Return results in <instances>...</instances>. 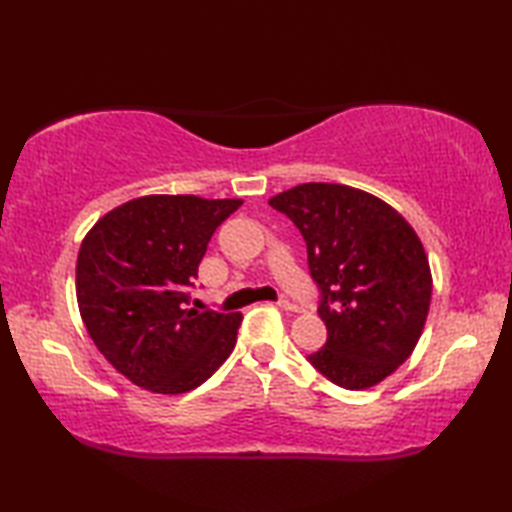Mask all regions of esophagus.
<instances>
[{"instance_id": "34e87169", "label": "esophagus", "mask_w": 512, "mask_h": 512, "mask_svg": "<svg viewBox=\"0 0 512 512\" xmlns=\"http://www.w3.org/2000/svg\"><path fill=\"white\" fill-rule=\"evenodd\" d=\"M277 305H280L282 309H287V311H300V307L296 305V302L289 300V298H280V300H277Z\"/></svg>"}]
</instances>
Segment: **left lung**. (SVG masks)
Here are the masks:
<instances>
[{"label":"left lung","instance_id":"8db88e82","mask_svg":"<svg viewBox=\"0 0 512 512\" xmlns=\"http://www.w3.org/2000/svg\"><path fill=\"white\" fill-rule=\"evenodd\" d=\"M307 244L327 341L309 354L348 391L386 379L411 357L431 302L429 259L391 205L348 185L307 183L273 196Z\"/></svg>","mask_w":512,"mask_h":512}]
</instances>
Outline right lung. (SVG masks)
<instances>
[{
	"instance_id": "right-lung-1",
	"label": "right lung",
	"mask_w": 512,
	"mask_h": 512,
	"mask_svg": "<svg viewBox=\"0 0 512 512\" xmlns=\"http://www.w3.org/2000/svg\"><path fill=\"white\" fill-rule=\"evenodd\" d=\"M239 198L142 196L83 239L76 298L94 345L133 384L194 391L230 357L241 314L189 309L198 264Z\"/></svg>"
}]
</instances>
